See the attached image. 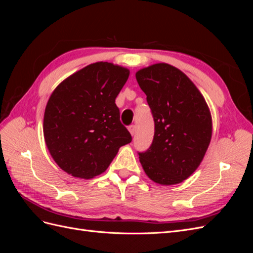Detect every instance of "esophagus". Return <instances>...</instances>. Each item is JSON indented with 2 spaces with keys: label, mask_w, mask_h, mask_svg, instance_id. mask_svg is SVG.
Segmentation results:
<instances>
[{
  "label": "esophagus",
  "mask_w": 253,
  "mask_h": 253,
  "mask_svg": "<svg viewBox=\"0 0 253 253\" xmlns=\"http://www.w3.org/2000/svg\"><path fill=\"white\" fill-rule=\"evenodd\" d=\"M128 131H129V133H131V135H132V136H134L135 131H136V127H135V126H134V125L129 126H128Z\"/></svg>",
  "instance_id": "34e87169"
}]
</instances>
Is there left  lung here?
Returning <instances> with one entry per match:
<instances>
[{"label": "left lung", "instance_id": "obj_1", "mask_svg": "<svg viewBox=\"0 0 253 253\" xmlns=\"http://www.w3.org/2000/svg\"><path fill=\"white\" fill-rule=\"evenodd\" d=\"M155 124L151 147L138 153L143 170L159 185H176L192 174L206 154L212 119L205 98L178 68L153 64L136 73Z\"/></svg>", "mask_w": 253, "mask_h": 253}]
</instances>
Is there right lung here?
<instances>
[{
	"label": "right lung",
	"instance_id": "right-lung-1",
	"mask_svg": "<svg viewBox=\"0 0 253 253\" xmlns=\"http://www.w3.org/2000/svg\"><path fill=\"white\" fill-rule=\"evenodd\" d=\"M128 75L126 67L96 62L52 91L44 113V139L66 173L93 178L108 169L120 147L132 141L115 103Z\"/></svg>",
	"mask_w": 253,
	"mask_h": 253
}]
</instances>
